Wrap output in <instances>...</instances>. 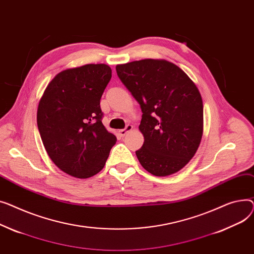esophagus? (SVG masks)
Instances as JSON below:
<instances>
[{"mask_svg": "<svg viewBox=\"0 0 254 254\" xmlns=\"http://www.w3.org/2000/svg\"><path fill=\"white\" fill-rule=\"evenodd\" d=\"M132 128H133V127H132V125H129V124H128L124 129H121L120 131H119V134H120V136H122V137H123V136H125V135H126V134H127L129 131H131V130H132Z\"/></svg>", "mask_w": 254, "mask_h": 254, "instance_id": "34e87169", "label": "esophagus"}]
</instances>
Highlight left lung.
Listing matches in <instances>:
<instances>
[{"instance_id":"8db88e82","label":"left lung","mask_w":254,"mask_h":254,"mask_svg":"<svg viewBox=\"0 0 254 254\" xmlns=\"http://www.w3.org/2000/svg\"><path fill=\"white\" fill-rule=\"evenodd\" d=\"M121 82L140 104L144 142L135 152L156 176L180 171L196 154L203 134V102L196 85L177 65L142 59L116 66Z\"/></svg>"}]
</instances>
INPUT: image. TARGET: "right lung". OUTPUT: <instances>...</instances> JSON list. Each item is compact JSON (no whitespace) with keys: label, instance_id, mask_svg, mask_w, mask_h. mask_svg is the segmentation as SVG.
<instances>
[{"label":"right lung","instance_id":"right-lung-1","mask_svg":"<svg viewBox=\"0 0 254 254\" xmlns=\"http://www.w3.org/2000/svg\"><path fill=\"white\" fill-rule=\"evenodd\" d=\"M112 78L106 64H86L56 74L38 107L43 144L64 172L88 178L106 165L117 137L103 126L100 98Z\"/></svg>","mask_w":254,"mask_h":254}]
</instances>
